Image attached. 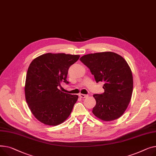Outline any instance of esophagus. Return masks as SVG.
Returning a JSON list of instances; mask_svg holds the SVG:
<instances>
[{"instance_id": "34e87169", "label": "esophagus", "mask_w": 156, "mask_h": 156, "mask_svg": "<svg viewBox=\"0 0 156 156\" xmlns=\"http://www.w3.org/2000/svg\"><path fill=\"white\" fill-rule=\"evenodd\" d=\"M79 97L81 98H86L88 96V95H86V94H79Z\"/></svg>"}]
</instances>
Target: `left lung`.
<instances>
[{
    "label": "left lung",
    "instance_id": "8db88e82",
    "mask_svg": "<svg viewBox=\"0 0 156 156\" xmlns=\"http://www.w3.org/2000/svg\"><path fill=\"white\" fill-rule=\"evenodd\" d=\"M80 60L94 75L96 82H103L105 92L94 94L96 104L93 114L105 122L115 120L125 112L133 92V76L126 60L111 51L90 53Z\"/></svg>",
    "mask_w": 156,
    "mask_h": 156
}]
</instances>
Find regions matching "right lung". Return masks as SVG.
<instances>
[{
    "label": "right lung",
    "instance_id": "right-lung-1",
    "mask_svg": "<svg viewBox=\"0 0 156 156\" xmlns=\"http://www.w3.org/2000/svg\"><path fill=\"white\" fill-rule=\"evenodd\" d=\"M80 55L48 53L34 58L27 69L25 82L26 102L34 117L42 123L56 126L65 122L77 101V95L58 89L67 80L69 67Z\"/></svg>",
    "mask_w": 156,
    "mask_h": 156
}]
</instances>
